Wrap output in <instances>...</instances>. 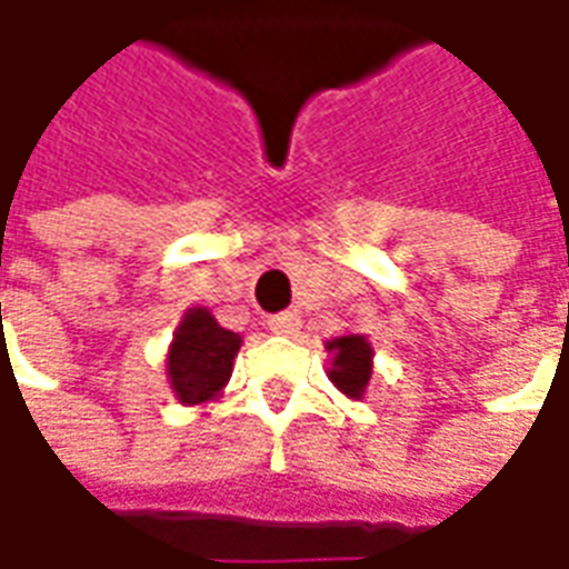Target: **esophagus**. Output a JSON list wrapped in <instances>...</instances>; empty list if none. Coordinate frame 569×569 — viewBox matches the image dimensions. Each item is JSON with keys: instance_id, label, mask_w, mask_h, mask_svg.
Returning a JSON list of instances; mask_svg holds the SVG:
<instances>
[{"instance_id": "34e87169", "label": "esophagus", "mask_w": 569, "mask_h": 569, "mask_svg": "<svg viewBox=\"0 0 569 569\" xmlns=\"http://www.w3.org/2000/svg\"><path fill=\"white\" fill-rule=\"evenodd\" d=\"M267 327H270V333H280V337H292L299 327H302V318L296 315V311H283V315H273L270 321H267Z\"/></svg>"}]
</instances>
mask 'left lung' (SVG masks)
Here are the masks:
<instances>
[{"instance_id":"left-lung-1","label":"left lung","mask_w":569,"mask_h":569,"mask_svg":"<svg viewBox=\"0 0 569 569\" xmlns=\"http://www.w3.org/2000/svg\"><path fill=\"white\" fill-rule=\"evenodd\" d=\"M333 352V368H330V381L343 390L346 397L362 400L368 378H371V346L365 337H337L333 343H327Z\"/></svg>"}]
</instances>
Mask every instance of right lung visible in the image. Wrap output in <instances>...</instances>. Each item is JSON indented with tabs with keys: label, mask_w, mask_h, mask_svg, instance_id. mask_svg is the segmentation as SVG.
I'll list each match as a JSON object with an SVG mask.
<instances>
[{
	"label": "right lung",
	"mask_w": 569,
	"mask_h": 569,
	"mask_svg": "<svg viewBox=\"0 0 569 569\" xmlns=\"http://www.w3.org/2000/svg\"><path fill=\"white\" fill-rule=\"evenodd\" d=\"M242 337L226 330L204 308H191L169 349V381L182 402H204L223 390Z\"/></svg>",
	"instance_id": "obj_1"
}]
</instances>
